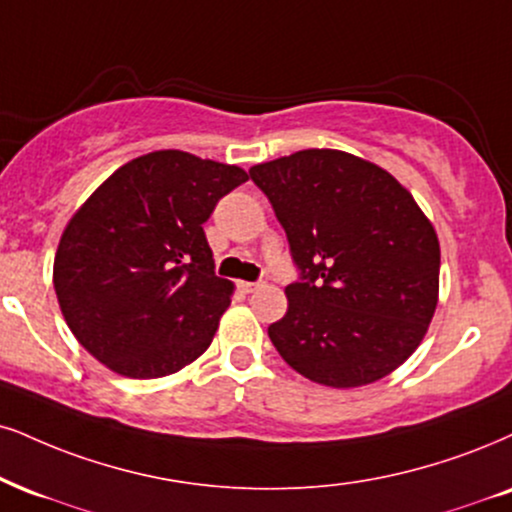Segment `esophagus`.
Masks as SVG:
<instances>
[{"instance_id":"obj_1","label":"esophagus","mask_w":512,"mask_h":512,"mask_svg":"<svg viewBox=\"0 0 512 512\" xmlns=\"http://www.w3.org/2000/svg\"><path fill=\"white\" fill-rule=\"evenodd\" d=\"M258 287V282H239V289H242V292H254V289Z\"/></svg>"}]
</instances>
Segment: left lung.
<instances>
[{
	"mask_svg": "<svg viewBox=\"0 0 512 512\" xmlns=\"http://www.w3.org/2000/svg\"><path fill=\"white\" fill-rule=\"evenodd\" d=\"M251 180L285 227L299 280L270 342L325 387L377 382L418 349L439 296V239L406 187L375 163L304 149Z\"/></svg>",
	"mask_w": 512,
	"mask_h": 512,
	"instance_id": "1",
	"label": "left lung"
}]
</instances>
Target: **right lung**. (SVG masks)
<instances>
[{
	"label": "right lung",
	"mask_w": 512,
	"mask_h": 512,
	"mask_svg": "<svg viewBox=\"0 0 512 512\" xmlns=\"http://www.w3.org/2000/svg\"><path fill=\"white\" fill-rule=\"evenodd\" d=\"M246 182L227 163L151 151L97 187L63 230L54 289L75 339L135 380L197 361L230 306L204 223Z\"/></svg>",
	"instance_id": "1"
}]
</instances>
